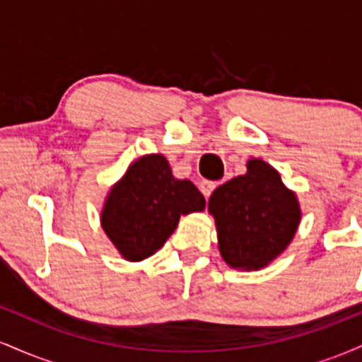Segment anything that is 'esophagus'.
Listing matches in <instances>:
<instances>
[{
    "mask_svg": "<svg viewBox=\"0 0 362 362\" xmlns=\"http://www.w3.org/2000/svg\"><path fill=\"white\" fill-rule=\"evenodd\" d=\"M216 187H218V184H216V182H207L206 180V182H202V184H201V192L204 194V197L207 199L211 194H213V190L216 189Z\"/></svg>",
    "mask_w": 362,
    "mask_h": 362,
    "instance_id": "esophagus-1",
    "label": "esophagus"
}]
</instances>
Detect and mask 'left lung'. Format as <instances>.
<instances>
[{
  "instance_id": "1",
  "label": "left lung",
  "mask_w": 362,
  "mask_h": 362,
  "mask_svg": "<svg viewBox=\"0 0 362 362\" xmlns=\"http://www.w3.org/2000/svg\"><path fill=\"white\" fill-rule=\"evenodd\" d=\"M218 248L228 267L260 271L281 255L296 235L301 206L276 168L260 158L247 161V173L211 194Z\"/></svg>"
}]
</instances>
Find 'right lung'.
Returning a JSON list of instances; mask_svg holds the SVG:
<instances>
[{
  "label": "right lung",
  "mask_w": 362,
  "mask_h": 362,
  "mask_svg": "<svg viewBox=\"0 0 362 362\" xmlns=\"http://www.w3.org/2000/svg\"><path fill=\"white\" fill-rule=\"evenodd\" d=\"M204 207L197 187L173 177L167 158L151 153L132 161L110 187L100 224L124 260L141 262L163 247L180 216Z\"/></svg>",
  "instance_id": "right-lung-1"
}]
</instances>
